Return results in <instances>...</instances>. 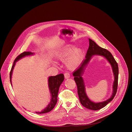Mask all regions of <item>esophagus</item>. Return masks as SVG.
I'll use <instances>...</instances> for the list:
<instances>
[{"label":"esophagus","mask_w":132,"mask_h":132,"mask_svg":"<svg viewBox=\"0 0 132 132\" xmlns=\"http://www.w3.org/2000/svg\"><path fill=\"white\" fill-rule=\"evenodd\" d=\"M64 77H65V78L67 79H68V78L70 77V75L69 73L66 72V73H65L64 74Z\"/></svg>","instance_id":"1"}]
</instances>
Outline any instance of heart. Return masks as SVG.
<instances>
[{"label": "heart", "instance_id": "b5f03b06", "mask_svg": "<svg viewBox=\"0 0 132 132\" xmlns=\"http://www.w3.org/2000/svg\"><path fill=\"white\" fill-rule=\"evenodd\" d=\"M73 45L64 46L58 51L56 54L57 58L61 61L66 59V65L69 69H74L81 62L84 55V51L80 48H74Z\"/></svg>", "mask_w": 132, "mask_h": 132}]
</instances>
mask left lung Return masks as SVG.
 <instances>
[{"label":"left lung","instance_id":"8db88e82","mask_svg":"<svg viewBox=\"0 0 132 132\" xmlns=\"http://www.w3.org/2000/svg\"><path fill=\"white\" fill-rule=\"evenodd\" d=\"M89 45L85 59L83 60L80 66L73 72V75L74 76V79L77 86L78 94L82 105L90 110H97L105 106L109 102L112 101L115 96L118 87L119 69L118 64L114 58L112 54L108 50L99 46L94 41L90 38H89ZM94 55H100L104 56L107 59L112 67L114 77L113 93L111 97L106 101L96 103L90 101L88 98L85 93V85L81 77L85 68L92 57Z\"/></svg>","mask_w":132,"mask_h":132}]
</instances>
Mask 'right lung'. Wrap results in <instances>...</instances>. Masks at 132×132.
Instances as JSON below:
<instances>
[{"label": "right lung", "mask_w": 132, "mask_h": 132, "mask_svg": "<svg viewBox=\"0 0 132 132\" xmlns=\"http://www.w3.org/2000/svg\"><path fill=\"white\" fill-rule=\"evenodd\" d=\"M34 54V53L30 51L24 52L21 54H20L15 59L12 67L11 68L10 73V81L11 85H12L11 78H12L13 70L15 65L16 62L19 60L20 59L22 58L23 57H24L26 56L33 55ZM64 80V76L63 74H60L55 76L49 77L48 80V87L50 88L51 96L50 103L48 104V105L47 106V107L43 110H42L41 112H36V113L38 114L47 113L48 112H50V111H51L54 108L57 101V95H58V93L59 91V88L61 84L63 82Z\"/></svg>", "instance_id": "right-lung-1"}]
</instances>
